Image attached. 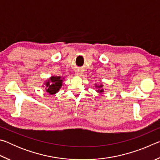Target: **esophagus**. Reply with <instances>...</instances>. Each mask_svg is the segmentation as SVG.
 <instances>
[{
    "label": "esophagus",
    "mask_w": 160,
    "mask_h": 160,
    "mask_svg": "<svg viewBox=\"0 0 160 160\" xmlns=\"http://www.w3.org/2000/svg\"><path fill=\"white\" fill-rule=\"evenodd\" d=\"M75 74L78 75H81V74H82V72H81L80 70H77L76 71H75Z\"/></svg>",
    "instance_id": "obj_1"
}]
</instances>
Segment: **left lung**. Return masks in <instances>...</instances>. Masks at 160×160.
<instances>
[{"mask_svg":"<svg viewBox=\"0 0 160 160\" xmlns=\"http://www.w3.org/2000/svg\"><path fill=\"white\" fill-rule=\"evenodd\" d=\"M96 87H97V88H98L99 89V88H102V85H101L100 86H97V85H96ZM97 92H104V90H103V89H101V90H97Z\"/></svg>","mask_w":160,"mask_h":160,"instance_id":"1","label":"left lung"}]
</instances>
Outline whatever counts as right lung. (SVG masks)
Wrapping results in <instances>:
<instances>
[{
	"label": "right lung",
	"mask_w": 160,
	"mask_h": 160,
	"mask_svg": "<svg viewBox=\"0 0 160 160\" xmlns=\"http://www.w3.org/2000/svg\"><path fill=\"white\" fill-rule=\"evenodd\" d=\"M63 79H61V77L60 76L51 77L50 79L45 82L46 91L50 94H54L58 92L62 86Z\"/></svg>",
	"instance_id": "1"
}]
</instances>
